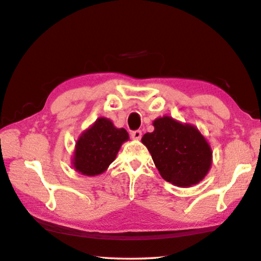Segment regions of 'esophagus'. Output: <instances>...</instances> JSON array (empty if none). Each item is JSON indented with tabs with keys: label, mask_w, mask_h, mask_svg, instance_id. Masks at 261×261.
Masks as SVG:
<instances>
[{
	"label": "esophagus",
	"mask_w": 261,
	"mask_h": 261,
	"mask_svg": "<svg viewBox=\"0 0 261 261\" xmlns=\"http://www.w3.org/2000/svg\"><path fill=\"white\" fill-rule=\"evenodd\" d=\"M132 138H133L134 140H140L141 138H142V132H141L140 129H138V130H134V132H132Z\"/></svg>",
	"instance_id": "obj_1"
}]
</instances>
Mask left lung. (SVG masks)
I'll return each mask as SVG.
<instances>
[{"instance_id":"left-lung-1","label":"left lung","mask_w":261,"mask_h":261,"mask_svg":"<svg viewBox=\"0 0 261 261\" xmlns=\"http://www.w3.org/2000/svg\"><path fill=\"white\" fill-rule=\"evenodd\" d=\"M153 126L152 133L143 135L142 143L163 179L179 187L202 181L211 167L212 151L197 128L171 117L156 119Z\"/></svg>"}]
</instances>
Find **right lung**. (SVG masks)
<instances>
[{"label":"right lung","instance_id":"1","mask_svg":"<svg viewBox=\"0 0 261 261\" xmlns=\"http://www.w3.org/2000/svg\"><path fill=\"white\" fill-rule=\"evenodd\" d=\"M127 140L126 129L116 128L107 118H98L77 140L73 157L74 168L84 175L100 174L116 159Z\"/></svg>","mask_w":261,"mask_h":261}]
</instances>
